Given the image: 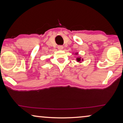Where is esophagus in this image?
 Returning <instances> with one entry per match:
<instances>
[{"mask_svg": "<svg viewBox=\"0 0 123 123\" xmlns=\"http://www.w3.org/2000/svg\"><path fill=\"white\" fill-rule=\"evenodd\" d=\"M58 49L59 50H63V46H62V45H59V46H58Z\"/></svg>", "mask_w": 123, "mask_h": 123, "instance_id": "esophagus-1", "label": "esophagus"}]
</instances>
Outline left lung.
Masks as SVG:
<instances>
[{
    "label": "left lung",
    "instance_id": "1",
    "mask_svg": "<svg viewBox=\"0 0 123 123\" xmlns=\"http://www.w3.org/2000/svg\"><path fill=\"white\" fill-rule=\"evenodd\" d=\"M77 61H78V62H80V58H77Z\"/></svg>",
    "mask_w": 123,
    "mask_h": 123
}]
</instances>
